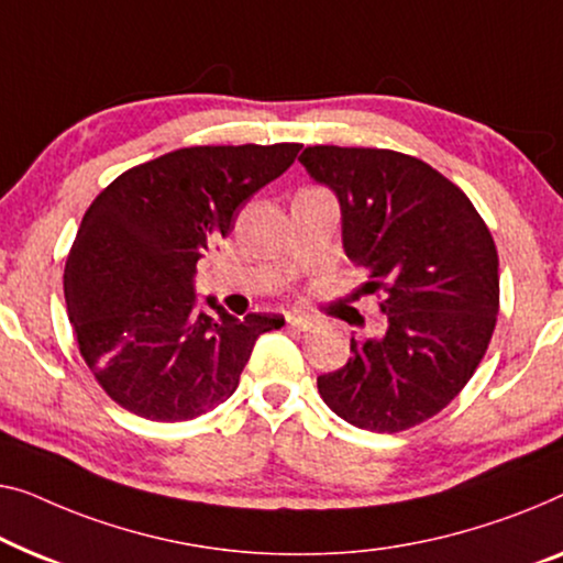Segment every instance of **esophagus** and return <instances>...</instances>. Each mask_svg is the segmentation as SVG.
<instances>
[{"instance_id": "1", "label": "esophagus", "mask_w": 563, "mask_h": 563, "mask_svg": "<svg viewBox=\"0 0 563 563\" xmlns=\"http://www.w3.org/2000/svg\"><path fill=\"white\" fill-rule=\"evenodd\" d=\"M287 324L291 330H299V332H307V330H312L314 324H317V320L314 317H309V314H299V312H289L287 314Z\"/></svg>"}]
</instances>
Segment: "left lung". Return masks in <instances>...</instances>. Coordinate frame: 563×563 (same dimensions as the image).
Returning a JSON list of instances; mask_svg holds the SVG:
<instances>
[{
	"mask_svg": "<svg viewBox=\"0 0 563 563\" xmlns=\"http://www.w3.org/2000/svg\"><path fill=\"white\" fill-rule=\"evenodd\" d=\"M301 167L340 202L342 249L371 272L386 330L350 340L347 363L317 378L357 429L394 434L444 409L490 345L498 251L467 195L427 162L365 146H307Z\"/></svg>",
	"mask_w": 563,
	"mask_h": 563,
	"instance_id": "left-lung-1",
	"label": "left lung"
}]
</instances>
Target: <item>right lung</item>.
Wrapping results in <instances>:
<instances>
[{"label": "right lung", "instance_id": "right-lung-1", "mask_svg": "<svg viewBox=\"0 0 563 563\" xmlns=\"http://www.w3.org/2000/svg\"><path fill=\"white\" fill-rule=\"evenodd\" d=\"M299 144L187 146L119 175L91 202L63 287L80 355L121 409L202 417L239 388L258 335L282 314H228L192 289L195 266Z\"/></svg>", "mask_w": 563, "mask_h": 563}]
</instances>
